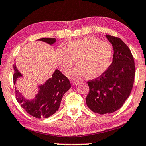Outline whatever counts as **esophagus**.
Listing matches in <instances>:
<instances>
[{"instance_id":"1","label":"esophagus","mask_w":146,"mask_h":146,"mask_svg":"<svg viewBox=\"0 0 146 146\" xmlns=\"http://www.w3.org/2000/svg\"><path fill=\"white\" fill-rule=\"evenodd\" d=\"M71 83H72L73 85H75L76 83H77L78 82H79V81H77V80H76V79H71Z\"/></svg>"}]
</instances>
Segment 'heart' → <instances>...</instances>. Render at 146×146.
I'll list each match as a JSON object with an SVG mask.
<instances>
[{"mask_svg": "<svg viewBox=\"0 0 146 146\" xmlns=\"http://www.w3.org/2000/svg\"><path fill=\"white\" fill-rule=\"evenodd\" d=\"M112 57L111 45L93 37L73 40L67 44V50L59 46L55 50L57 63L63 72H68L76 59L78 65L71 75L79 77L100 75L110 66Z\"/></svg>", "mask_w": 146, "mask_h": 146, "instance_id": "heart-1", "label": "heart"}]
</instances>
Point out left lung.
<instances>
[{
    "mask_svg": "<svg viewBox=\"0 0 146 146\" xmlns=\"http://www.w3.org/2000/svg\"><path fill=\"white\" fill-rule=\"evenodd\" d=\"M114 49L111 65L99 77L87 81L89 92L86 103L99 114H111L122 107L132 91L135 77L134 57L118 37L106 35Z\"/></svg>",
    "mask_w": 146,
    "mask_h": 146,
    "instance_id": "left-lung-1",
    "label": "left lung"
}]
</instances>
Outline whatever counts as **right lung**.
<instances>
[{
  "label": "right lung",
  "mask_w": 146,
  "mask_h": 146,
  "mask_svg": "<svg viewBox=\"0 0 146 146\" xmlns=\"http://www.w3.org/2000/svg\"><path fill=\"white\" fill-rule=\"evenodd\" d=\"M52 45L56 42L55 38H41L38 40ZM14 84L17 78L22 77L16 65H14ZM71 88L68 78L56 69L44 85L39 86V91L33 100H27L15 88L16 98L26 112L36 118H48L58 110L63 96Z\"/></svg>",
  "instance_id": "1"
}]
</instances>
